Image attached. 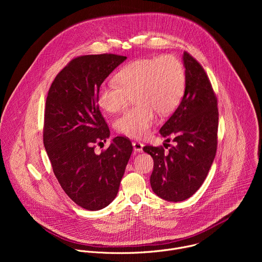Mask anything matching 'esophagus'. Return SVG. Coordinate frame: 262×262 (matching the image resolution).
<instances>
[{
  "label": "esophagus",
  "mask_w": 262,
  "mask_h": 262,
  "mask_svg": "<svg viewBox=\"0 0 262 262\" xmlns=\"http://www.w3.org/2000/svg\"><path fill=\"white\" fill-rule=\"evenodd\" d=\"M133 146H134V150L136 152L143 151V146H144L143 143H141V142H133Z\"/></svg>",
  "instance_id": "34e87169"
}]
</instances>
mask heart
<instances>
[{
	"instance_id": "b5f03b06",
	"label": "heart",
	"mask_w": 262,
	"mask_h": 262,
	"mask_svg": "<svg viewBox=\"0 0 262 262\" xmlns=\"http://www.w3.org/2000/svg\"><path fill=\"white\" fill-rule=\"evenodd\" d=\"M115 81L99 87L97 103L104 112L115 113L133 96L137 104L117 117L114 125L118 133L141 139L156 124V112L167 115L178 106L186 79L182 62L173 55H164L127 63L116 73Z\"/></svg>"
}]
</instances>
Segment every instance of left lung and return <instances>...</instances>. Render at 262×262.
Here are the masks:
<instances>
[{"label": "left lung", "instance_id": "8db88e82", "mask_svg": "<svg viewBox=\"0 0 262 262\" xmlns=\"http://www.w3.org/2000/svg\"><path fill=\"white\" fill-rule=\"evenodd\" d=\"M182 59L186 79L184 95L160 129L166 141L172 139L175 145L168 152L163 146L143 148L154 159L150 176L152 191L171 202L183 201L198 191L208 174L217 147L215 93L202 65L188 52L183 53Z\"/></svg>", "mask_w": 262, "mask_h": 262}]
</instances>
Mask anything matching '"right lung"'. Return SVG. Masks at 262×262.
<instances>
[{
  "label": "right lung",
  "mask_w": 262,
  "mask_h": 262,
  "mask_svg": "<svg viewBox=\"0 0 262 262\" xmlns=\"http://www.w3.org/2000/svg\"><path fill=\"white\" fill-rule=\"evenodd\" d=\"M125 59L115 54L74 58L57 74L47 97L43 144L54 174L66 195L88 210L115 199L133 152L124 137L114 138L100 155L94 152L95 144L110 137L97 92Z\"/></svg>",
  "instance_id": "add662e5"
}]
</instances>
